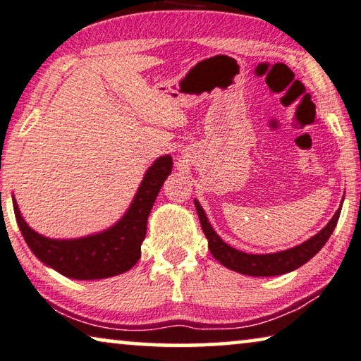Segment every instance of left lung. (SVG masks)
<instances>
[{"instance_id": "obj_1", "label": "left lung", "mask_w": 361, "mask_h": 361, "mask_svg": "<svg viewBox=\"0 0 361 361\" xmlns=\"http://www.w3.org/2000/svg\"><path fill=\"white\" fill-rule=\"evenodd\" d=\"M195 208L198 218H200L203 233H205V236L208 239V249H210L213 257L229 270L239 271V274L249 276H274L288 274V271L301 267L302 264H306L307 260L314 257V255L322 249V245L327 243L334 228L337 226L338 216H341L342 210V208H338L331 221L326 224V228H322L316 236H312L302 244L296 245V247L274 254H245L243 250H238L231 247V245H228L218 236L215 229L212 228V224L208 223L205 212H203V208L197 200Z\"/></svg>"}]
</instances>
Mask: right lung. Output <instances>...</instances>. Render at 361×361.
I'll list each match as a JSON object with an SVG mask.
<instances>
[{"instance_id": "obj_1", "label": "right lung", "mask_w": 361, "mask_h": 361, "mask_svg": "<svg viewBox=\"0 0 361 361\" xmlns=\"http://www.w3.org/2000/svg\"><path fill=\"white\" fill-rule=\"evenodd\" d=\"M172 171V158L161 156L146 171L127 213L106 231L80 239H50L35 233L20 215L13 197L14 215L24 241L40 262L75 280H99L120 275L138 262L146 236V221L164 180Z\"/></svg>"}]
</instances>
